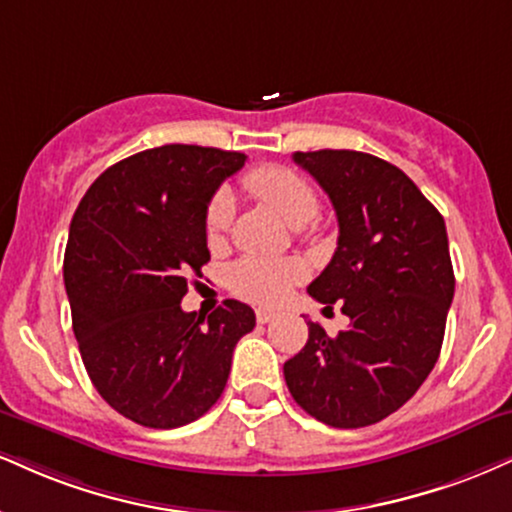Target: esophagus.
<instances>
[{
    "label": "esophagus",
    "instance_id": "34e87169",
    "mask_svg": "<svg viewBox=\"0 0 512 512\" xmlns=\"http://www.w3.org/2000/svg\"><path fill=\"white\" fill-rule=\"evenodd\" d=\"M279 317V312L276 310H269V307H257L255 310V319L260 324H267V322H272V319H276Z\"/></svg>",
    "mask_w": 512,
    "mask_h": 512
}]
</instances>
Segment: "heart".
<instances>
[{"mask_svg": "<svg viewBox=\"0 0 512 512\" xmlns=\"http://www.w3.org/2000/svg\"><path fill=\"white\" fill-rule=\"evenodd\" d=\"M243 186L250 195L262 200L281 214L288 224L300 226L317 214L319 200L310 183L283 166H255L243 176ZM233 219V202L226 193H217L207 207L205 231L209 245L224 243ZM303 276V264L295 260H276V257L248 255L231 267L229 288L238 298L250 303L274 305L279 303L288 288Z\"/></svg>", "mask_w": 512, "mask_h": 512, "instance_id": "heart-1", "label": "heart"}]
</instances>
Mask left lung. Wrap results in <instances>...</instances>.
<instances>
[{"mask_svg": "<svg viewBox=\"0 0 512 512\" xmlns=\"http://www.w3.org/2000/svg\"><path fill=\"white\" fill-rule=\"evenodd\" d=\"M293 162L338 219V248L307 293L329 310L341 303L350 326L329 336L307 322L283 377L307 415L367 427L408 403L439 360L455 291L446 224L398 166L367 152H295Z\"/></svg>", "mask_w": 512, "mask_h": 512, "instance_id": "obj_1", "label": "left lung"}]
</instances>
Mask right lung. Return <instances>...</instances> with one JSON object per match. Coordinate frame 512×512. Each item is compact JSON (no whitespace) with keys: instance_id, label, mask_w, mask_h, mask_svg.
<instances>
[{"instance_id":"add662e5","label":"right lung","mask_w":512,"mask_h":512,"mask_svg":"<svg viewBox=\"0 0 512 512\" xmlns=\"http://www.w3.org/2000/svg\"><path fill=\"white\" fill-rule=\"evenodd\" d=\"M243 152L162 145L109 166L71 219L64 283L88 377L116 412L150 429L195 422L217 403L255 312L224 300L183 312L209 262L205 217Z\"/></svg>"}]
</instances>
